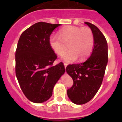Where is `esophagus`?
I'll return each mask as SVG.
<instances>
[{"label":"esophagus","mask_w":122,"mask_h":122,"mask_svg":"<svg viewBox=\"0 0 122 122\" xmlns=\"http://www.w3.org/2000/svg\"><path fill=\"white\" fill-rule=\"evenodd\" d=\"M63 64H64L65 68H66V66H67V65H68V64H67V63H63Z\"/></svg>","instance_id":"esophagus-1"}]
</instances>
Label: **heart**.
<instances>
[{
    "instance_id": "b5f03b06",
    "label": "heart",
    "mask_w": 122,
    "mask_h": 122,
    "mask_svg": "<svg viewBox=\"0 0 122 122\" xmlns=\"http://www.w3.org/2000/svg\"><path fill=\"white\" fill-rule=\"evenodd\" d=\"M59 36L52 35L49 44L52 50L58 55H62L67 50L70 51L62 56L65 62H71L78 58L79 60L87 59L91 54L94 45V37L91 29L88 27L68 25L61 29Z\"/></svg>"
}]
</instances>
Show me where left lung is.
I'll return each mask as SVG.
<instances>
[{"mask_svg": "<svg viewBox=\"0 0 122 122\" xmlns=\"http://www.w3.org/2000/svg\"><path fill=\"white\" fill-rule=\"evenodd\" d=\"M93 33L94 45L90 57L84 62L68 65L66 71L72 77L73 85L67 90L70 100L76 104H83L94 97L103 82L108 60L107 43L100 29L85 22Z\"/></svg>", "mask_w": 122, "mask_h": 122, "instance_id": "8db88e82", "label": "left lung"}]
</instances>
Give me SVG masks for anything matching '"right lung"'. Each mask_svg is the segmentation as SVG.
Wrapping results in <instances>:
<instances>
[{
  "mask_svg": "<svg viewBox=\"0 0 122 122\" xmlns=\"http://www.w3.org/2000/svg\"><path fill=\"white\" fill-rule=\"evenodd\" d=\"M60 25L37 22L25 30L18 41L16 75L24 94L33 103L49 100L54 87L65 72L62 62L52 66L57 56L49 44L50 35Z\"/></svg>",
  "mask_w": 122,
  "mask_h": 122,
  "instance_id": "right-lung-1",
  "label": "right lung"
}]
</instances>
